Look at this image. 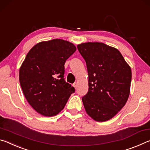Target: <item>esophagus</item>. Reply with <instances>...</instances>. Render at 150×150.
Instances as JSON below:
<instances>
[{
  "label": "esophagus",
  "mask_w": 150,
  "mask_h": 150,
  "mask_svg": "<svg viewBox=\"0 0 150 150\" xmlns=\"http://www.w3.org/2000/svg\"><path fill=\"white\" fill-rule=\"evenodd\" d=\"M77 85H78V84H77V83H76V82H75L74 84H73V86L75 88V89H77Z\"/></svg>",
  "instance_id": "1"
}]
</instances>
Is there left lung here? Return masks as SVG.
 I'll return each instance as SVG.
<instances>
[{
    "instance_id": "1",
    "label": "left lung",
    "mask_w": 150,
    "mask_h": 150,
    "mask_svg": "<svg viewBox=\"0 0 150 150\" xmlns=\"http://www.w3.org/2000/svg\"><path fill=\"white\" fill-rule=\"evenodd\" d=\"M86 63L88 92L82 100L88 116L97 122L112 119L130 92L132 70L117 49L102 42L77 46Z\"/></svg>"
}]
</instances>
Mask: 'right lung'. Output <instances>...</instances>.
I'll list each match as a JSON object with an SVG mask.
<instances>
[{
  "instance_id": "right-lung-1",
  "label": "right lung",
  "mask_w": 150,
  "mask_h": 150,
  "mask_svg": "<svg viewBox=\"0 0 150 150\" xmlns=\"http://www.w3.org/2000/svg\"><path fill=\"white\" fill-rule=\"evenodd\" d=\"M76 50L72 43L53 39L36 44L20 68L19 81L33 108L45 116L57 115L74 88L64 80V64Z\"/></svg>"
}]
</instances>
